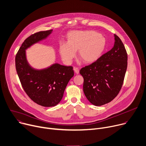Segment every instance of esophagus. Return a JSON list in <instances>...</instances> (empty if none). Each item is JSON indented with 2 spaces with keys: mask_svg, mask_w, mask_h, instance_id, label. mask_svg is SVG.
Returning a JSON list of instances; mask_svg holds the SVG:
<instances>
[{
  "mask_svg": "<svg viewBox=\"0 0 146 146\" xmlns=\"http://www.w3.org/2000/svg\"><path fill=\"white\" fill-rule=\"evenodd\" d=\"M73 70H74V72H75L77 74H78L79 73V69H78V68L74 67V68H73Z\"/></svg>",
  "mask_w": 146,
  "mask_h": 146,
  "instance_id": "34e87169",
  "label": "esophagus"
}]
</instances>
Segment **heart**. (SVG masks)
I'll list each match as a JSON object with an SVG mask.
<instances>
[{
  "mask_svg": "<svg viewBox=\"0 0 146 146\" xmlns=\"http://www.w3.org/2000/svg\"><path fill=\"white\" fill-rule=\"evenodd\" d=\"M105 40L95 31H74L68 34V42H62L59 52L63 61L70 63L78 50V56L84 63L95 62L104 50Z\"/></svg>",
  "mask_w": 146,
  "mask_h": 146,
  "instance_id": "heart-1",
  "label": "heart"
}]
</instances>
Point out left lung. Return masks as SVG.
Wrapping results in <instances>:
<instances>
[{
	"instance_id": "obj_1",
	"label": "left lung",
	"mask_w": 146,
	"mask_h": 146,
	"mask_svg": "<svg viewBox=\"0 0 146 146\" xmlns=\"http://www.w3.org/2000/svg\"><path fill=\"white\" fill-rule=\"evenodd\" d=\"M113 47L97 60L80 70L83 77V91L96 106L112 101L120 91L127 69V55L121 39L114 34Z\"/></svg>"
}]
</instances>
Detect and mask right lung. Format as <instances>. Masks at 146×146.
<instances>
[{
    "mask_svg": "<svg viewBox=\"0 0 146 146\" xmlns=\"http://www.w3.org/2000/svg\"><path fill=\"white\" fill-rule=\"evenodd\" d=\"M52 31H39L25 39L15 58L16 71L26 94L34 102L45 107L60 102L66 86L74 76L72 66L56 63L38 70L32 68L27 60L25 50L46 39Z\"/></svg>",
    "mask_w": 146,
    "mask_h": 146,
    "instance_id": "add662e5",
    "label": "right lung"
}]
</instances>
